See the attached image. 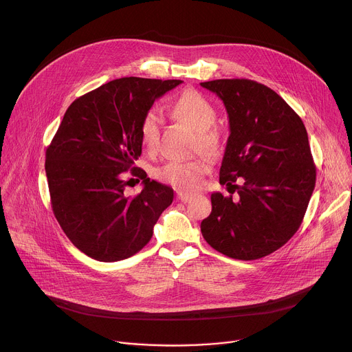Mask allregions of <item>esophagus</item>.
Instances as JSON below:
<instances>
[{"instance_id":"34e87169","label":"esophagus","mask_w":352,"mask_h":352,"mask_svg":"<svg viewBox=\"0 0 352 352\" xmlns=\"http://www.w3.org/2000/svg\"><path fill=\"white\" fill-rule=\"evenodd\" d=\"M177 199H178V200H181V202L186 204V202H189V200L192 199V195H188V193H182V192H178V193H177Z\"/></svg>"}]
</instances>
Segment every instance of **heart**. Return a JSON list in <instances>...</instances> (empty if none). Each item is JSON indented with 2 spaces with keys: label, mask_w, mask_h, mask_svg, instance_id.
I'll return each mask as SVG.
<instances>
[{
  "label": "heart",
  "mask_w": 352,
  "mask_h": 352,
  "mask_svg": "<svg viewBox=\"0 0 352 352\" xmlns=\"http://www.w3.org/2000/svg\"><path fill=\"white\" fill-rule=\"evenodd\" d=\"M173 116L197 132L199 148L216 157L221 150L220 133L213 128L217 111L209 100L196 90L184 91L171 107ZM160 139V117L156 111H147L140 122V142L147 150H155ZM209 170V162L204 157L193 160H171L156 168L155 175L162 182L181 192L195 190Z\"/></svg>",
  "instance_id": "obj_1"
}]
</instances>
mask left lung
Returning a JSON list of instances; mask_svg holds the SVG:
<instances>
[{
  "mask_svg": "<svg viewBox=\"0 0 352 352\" xmlns=\"http://www.w3.org/2000/svg\"><path fill=\"white\" fill-rule=\"evenodd\" d=\"M226 106L230 136L220 184L239 199L212 193V213L200 223L206 242L239 261L273 254L298 231L315 189L316 167L305 125L270 87L250 79L200 83ZM242 177V186L232 182Z\"/></svg>",
  "mask_w": 352,
  "mask_h": 352,
  "instance_id": "1",
  "label": "left lung"
}]
</instances>
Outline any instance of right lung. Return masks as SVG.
<instances>
[{
	"mask_svg": "<svg viewBox=\"0 0 352 352\" xmlns=\"http://www.w3.org/2000/svg\"><path fill=\"white\" fill-rule=\"evenodd\" d=\"M179 83L135 76L111 80L75 100L48 144L45 175L53 213L89 258L117 262L138 254L173 204L174 190L150 181L135 162L142 155L143 116ZM128 170L145 185L133 197L124 193Z\"/></svg>",
	"mask_w": 352,
	"mask_h": 352,
	"instance_id": "right-lung-1",
	"label": "right lung"
}]
</instances>
